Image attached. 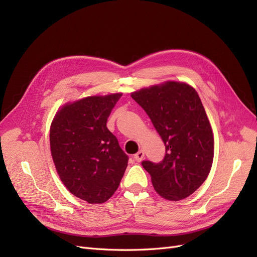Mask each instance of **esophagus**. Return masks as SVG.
Here are the masks:
<instances>
[{"label":"esophagus","instance_id":"1","mask_svg":"<svg viewBox=\"0 0 257 257\" xmlns=\"http://www.w3.org/2000/svg\"><path fill=\"white\" fill-rule=\"evenodd\" d=\"M144 157H145V153L143 150L138 151L136 154H134V159L136 162H141L144 159Z\"/></svg>","mask_w":257,"mask_h":257}]
</instances>
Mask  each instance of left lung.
<instances>
[{
  "label": "left lung",
  "mask_w": 257,
  "mask_h": 257,
  "mask_svg": "<svg viewBox=\"0 0 257 257\" xmlns=\"http://www.w3.org/2000/svg\"><path fill=\"white\" fill-rule=\"evenodd\" d=\"M131 96L165 144L160 163L142 162L154 190L168 200L186 198L207 179L214 153L212 128L197 92L188 83L167 81Z\"/></svg>",
  "instance_id": "8db88e82"
}]
</instances>
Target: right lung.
<instances>
[{"label": "right lung", "mask_w": 257, "mask_h": 257, "mask_svg": "<svg viewBox=\"0 0 257 257\" xmlns=\"http://www.w3.org/2000/svg\"><path fill=\"white\" fill-rule=\"evenodd\" d=\"M122 96H88L63 106L50 126V149L61 181L73 195L103 204L118 189L128 157L106 123Z\"/></svg>", "instance_id": "1"}]
</instances>
